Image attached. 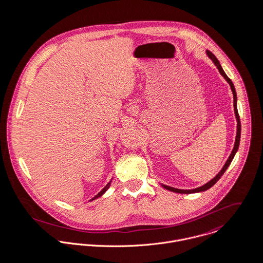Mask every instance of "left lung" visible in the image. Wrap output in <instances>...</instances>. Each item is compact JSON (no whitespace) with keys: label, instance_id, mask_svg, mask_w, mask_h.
<instances>
[{"label":"left lung","instance_id":"left-lung-1","mask_svg":"<svg viewBox=\"0 0 263 263\" xmlns=\"http://www.w3.org/2000/svg\"><path fill=\"white\" fill-rule=\"evenodd\" d=\"M206 54L209 55V58L214 62V64L217 66L219 72L221 73V75L223 76L226 79V81L230 84L231 86V89H232V92H233V96H234V110H235V115H236V118H237V136H236V141H235V145H234V149L232 151L229 159L227 160L224 167L222 168V170L217 174V176L215 178H213L210 182H208L206 184L200 186L198 188H194V189H189V190H184V189H178V188L171 187V186H167V185H162L165 189H168L170 191H173V192H177V193H195V192H199V191H204V190H208L209 188L212 187L214 184L217 183V181L223 176V174L225 173L227 168L230 166L235 154L237 153L238 148H239V144H240V137H241V122H240V116H239V113H238V109H237V94H236V90H235V87H234V84L232 83L231 79L226 75L223 68L221 67L220 65V62L218 61V59L215 57V54L213 52H211L210 50H206Z\"/></svg>","mask_w":263,"mask_h":263}]
</instances>
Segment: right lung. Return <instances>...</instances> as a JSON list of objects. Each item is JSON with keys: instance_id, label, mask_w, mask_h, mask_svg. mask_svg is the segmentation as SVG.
<instances>
[{"instance_id": "obj_1", "label": "right lung", "mask_w": 263, "mask_h": 263, "mask_svg": "<svg viewBox=\"0 0 263 263\" xmlns=\"http://www.w3.org/2000/svg\"><path fill=\"white\" fill-rule=\"evenodd\" d=\"M110 183H111V181H110V182H108V183H107V185H106L105 187L103 188V189H102V190H101V191H100L96 196H94V198H92V200H93V199H95V198L100 197V196H101V195H102V194H103V193H104V192L109 188V186H110Z\"/></svg>"}]
</instances>
